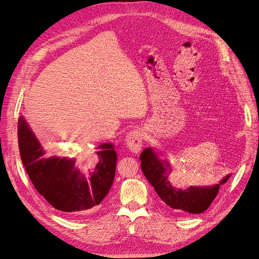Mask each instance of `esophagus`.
<instances>
[{
    "mask_svg": "<svg viewBox=\"0 0 259 259\" xmlns=\"http://www.w3.org/2000/svg\"><path fill=\"white\" fill-rule=\"evenodd\" d=\"M142 141H143V132L141 130H134L131 131L126 137L125 142L128 147V149L132 153H139L142 147Z\"/></svg>",
    "mask_w": 259,
    "mask_h": 259,
    "instance_id": "34e87169",
    "label": "esophagus"
}]
</instances>
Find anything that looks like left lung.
<instances>
[{
    "label": "left lung",
    "mask_w": 259,
    "mask_h": 259,
    "mask_svg": "<svg viewBox=\"0 0 259 259\" xmlns=\"http://www.w3.org/2000/svg\"><path fill=\"white\" fill-rule=\"evenodd\" d=\"M140 160L144 176L160 199L167 206L184 214H199L207 210L218 195L221 185L231 177L228 175L213 186H190L184 190L178 189L170 183L172 168L169 162L161 159L153 148H145L140 155Z\"/></svg>",
    "instance_id": "8db88e82"
}]
</instances>
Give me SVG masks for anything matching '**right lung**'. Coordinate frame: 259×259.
Returning a JSON list of instances; mask_svg holds the SVG:
<instances>
[{"mask_svg": "<svg viewBox=\"0 0 259 259\" xmlns=\"http://www.w3.org/2000/svg\"><path fill=\"white\" fill-rule=\"evenodd\" d=\"M18 138L22 162L33 186L52 207L65 214H87L109 193L116 171L117 154L103 143L85 158L46 157L24 117L19 118Z\"/></svg>", "mask_w": 259, "mask_h": 259, "instance_id": "obj_1", "label": "right lung"}]
</instances>
